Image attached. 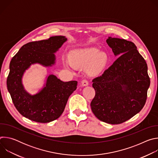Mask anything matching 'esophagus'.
Listing matches in <instances>:
<instances>
[{"instance_id": "34e87169", "label": "esophagus", "mask_w": 158, "mask_h": 158, "mask_svg": "<svg viewBox=\"0 0 158 158\" xmlns=\"http://www.w3.org/2000/svg\"><path fill=\"white\" fill-rule=\"evenodd\" d=\"M89 85V82L87 79H83L81 82V86H86V85Z\"/></svg>"}]
</instances>
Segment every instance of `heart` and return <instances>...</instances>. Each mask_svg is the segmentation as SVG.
Wrapping results in <instances>:
<instances>
[{
  "mask_svg": "<svg viewBox=\"0 0 158 158\" xmlns=\"http://www.w3.org/2000/svg\"><path fill=\"white\" fill-rule=\"evenodd\" d=\"M106 62V56L99 52L98 49L92 48L74 51L71 58L65 59L64 64L65 68L69 69H74L75 66L85 67L89 65L88 72L92 74H98L103 70Z\"/></svg>",
  "mask_w": 158,
  "mask_h": 158,
  "instance_id": "obj_1",
  "label": "heart"
}]
</instances>
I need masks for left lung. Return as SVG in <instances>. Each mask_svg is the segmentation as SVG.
I'll return each instance as SVG.
<instances>
[{"label": "left lung", "mask_w": 158, "mask_h": 158, "mask_svg": "<svg viewBox=\"0 0 158 158\" xmlns=\"http://www.w3.org/2000/svg\"><path fill=\"white\" fill-rule=\"evenodd\" d=\"M106 42L114 54L119 56L101 76L93 79L96 94L91 107L100 121L119 124L143 108L150 78L146 60L133 42L110 37Z\"/></svg>", "instance_id": "1"}]
</instances>
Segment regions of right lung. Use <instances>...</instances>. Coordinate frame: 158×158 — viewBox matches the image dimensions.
Listing matches in <instances>:
<instances>
[{"label": "right lung", "mask_w": 158, "mask_h": 158, "mask_svg": "<svg viewBox=\"0 0 158 158\" xmlns=\"http://www.w3.org/2000/svg\"><path fill=\"white\" fill-rule=\"evenodd\" d=\"M66 40L64 36L59 35L29 42L19 49L10 62L7 89L19 113L31 121L47 123L59 118L77 88L76 81L63 82L52 74L48 76L45 87L33 96L25 91L22 84V76L31 64L39 63L46 67L54 64V53Z\"/></svg>", "instance_id": "obj_1"}]
</instances>
